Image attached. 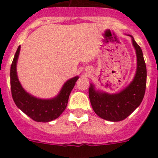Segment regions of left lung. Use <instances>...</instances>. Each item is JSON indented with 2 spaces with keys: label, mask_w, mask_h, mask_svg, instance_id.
Masks as SVG:
<instances>
[{
  "label": "left lung",
  "mask_w": 158,
  "mask_h": 158,
  "mask_svg": "<svg viewBox=\"0 0 158 158\" xmlns=\"http://www.w3.org/2000/svg\"><path fill=\"white\" fill-rule=\"evenodd\" d=\"M132 45L135 50L137 67L133 80L127 87L116 93H108L96 89L90 83L89 100L96 115L111 122H118L129 116L140 105L145 95L146 86V66L142 49L131 35Z\"/></svg>",
  "instance_id": "1"
}]
</instances>
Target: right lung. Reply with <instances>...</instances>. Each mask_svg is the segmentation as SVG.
I'll return each instance as SVG.
<instances>
[{"instance_id":"obj_1","label":"right lung","mask_w":158,"mask_h":158,"mask_svg":"<svg viewBox=\"0 0 158 158\" xmlns=\"http://www.w3.org/2000/svg\"><path fill=\"white\" fill-rule=\"evenodd\" d=\"M20 46L16 51L10 69V84L12 99L19 109L36 122L47 123L56 119L65 111L72 89L79 77H72L64 83L57 96L42 99L27 93L21 85L17 76L16 65Z\"/></svg>"}]
</instances>
